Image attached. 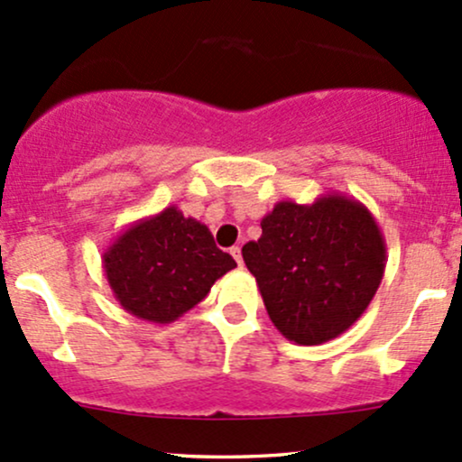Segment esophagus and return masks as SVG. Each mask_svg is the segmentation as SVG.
Returning <instances> with one entry per match:
<instances>
[{"label":"esophagus","instance_id":"34e87169","mask_svg":"<svg viewBox=\"0 0 462 462\" xmlns=\"http://www.w3.org/2000/svg\"><path fill=\"white\" fill-rule=\"evenodd\" d=\"M230 254H232V258H235L236 261V265H243V256H241V247L239 245H235V247H230Z\"/></svg>","mask_w":462,"mask_h":462}]
</instances>
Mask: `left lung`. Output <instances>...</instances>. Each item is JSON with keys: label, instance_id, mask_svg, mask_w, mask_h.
Wrapping results in <instances>:
<instances>
[{"label": "left lung", "instance_id": "left-lung-1", "mask_svg": "<svg viewBox=\"0 0 462 462\" xmlns=\"http://www.w3.org/2000/svg\"><path fill=\"white\" fill-rule=\"evenodd\" d=\"M261 227L241 254L273 327L302 346L348 331L386 270V241L371 210L328 192L313 204L278 201Z\"/></svg>", "mask_w": 462, "mask_h": 462}]
</instances>
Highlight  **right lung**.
I'll list each match as a JSON object with an SVG mask.
<instances>
[{
	"label": "right lung",
	"mask_w": 462,
	"mask_h": 462,
	"mask_svg": "<svg viewBox=\"0 0 462 462\" xmlns=\"http://www.w3.org/2000/svg\"><path fill=\"white\" fill-rule=\"evenodd\" d=\"M235 258L215 245L210 230L177 206L134 221L103 254L114 298L140 320L171 324L199 305Z\"/></svg>",
	"instance_id": "right-lung-1"
}]
</instances>
